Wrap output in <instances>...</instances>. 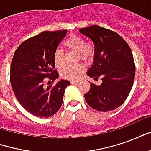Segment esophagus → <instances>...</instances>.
<instances>
[{"label":"esophagus","instance_id":"1","mask_svg":"<svg viewBox=\"0 0 151 151\" xmlns=\"http://www.w3.org/2000/svg\"><path fill=\"white\" fill-rule=\"evenodd\" d=\"M70 83H71V84H73V85H77V84H78L79 82L78 81H71V82H70Z\"/></svg>","mask_w":151,"mask_h":151}]
</instances>
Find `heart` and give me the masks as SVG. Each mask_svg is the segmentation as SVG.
Wrapping results in <instances>:
<instances>
[{"label":"heart","mask_w":151,"mask_h":151,"mask_svg":"<svg viewBox=\"0 0 151 151\" xmlns=\"http://www.w3.org/2000/svg\"><path fill=\"white\" fill-rule=\"evenodd\" d=\"M64 46L67 49L77 52L76 60H82L85 61H91L95 56V48L94 44L85 43L82 37L77 35H71L64 41ZM53 60L56 67H61L65 64V54L62 50L56 49L53 53ZM86 66L82 62L74 65H65L60 71L61 78L69 80H77L79 78L82 73L85 71Z\"/></svg>","instance_id":"obj_1"}]
</instances>
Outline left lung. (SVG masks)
Returning a JSON list of instances; mask_svg holds the SVG:
<instances>
[{"instance_id":"left-lung-1","label":"left lung","mask_w":151,"mask_h":151,"mask_svg":"<svg viewBox=\"0 0 151 151\" xmlns=\"http://www.w3.org/2000/svg\"><path fill=\"white\" fill-rule=\"evenodd\" d=\"M79 31L95 44L94 64L87 75L102 83H91L84 95L90 107L99 111L114 110L123 104L129 95L135 78V64L126 41L111 30L97 25L81 28Z\"/></svg>"}]
</instances>
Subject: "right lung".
<instances>
[{"label": "right lung", "mask_w": 151, "mask_h": 151, "mask_svg": "<svg viewBox=\"0 0 151 151\" xmlns=\"http://www.w3.org/2000/svg\"><path fill=\"white\" fill-rule=\"evenodd\" d=\"M67 31H43L18 46L10 65V82L16 98L25 110L38 117L53 116L62 105L65 90L70 84L61 79L52 86L59 73L53 53ZM49 81L45 86L46 80Z\"/></svg>", "instance_id": "right-lung-1"}]
</instances>
